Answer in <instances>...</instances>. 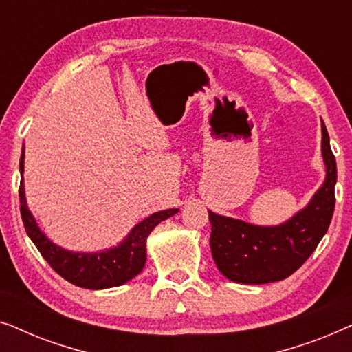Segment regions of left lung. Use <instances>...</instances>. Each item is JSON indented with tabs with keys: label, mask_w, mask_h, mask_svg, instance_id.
<instances>
[{
	"label": "left lung",
	"mask_w": 352,
	"mask_h": 352,
	"mask_svg": "<svg viewBox=\"0 0 352 352\" xmlns=\"http://www.w3.org/2000/svg\"><path fill=\"white\" fill-rule=\"evenodd\" d=\"M322 157L325 181L307 206L278 226H254L208 211L210 247L216 266L237 283H269L292 276L329 229L335 210L336 162L330 138L322 122Z\"/></svg>",
	"instance_id": "left-lung-1"
}]
</instances>
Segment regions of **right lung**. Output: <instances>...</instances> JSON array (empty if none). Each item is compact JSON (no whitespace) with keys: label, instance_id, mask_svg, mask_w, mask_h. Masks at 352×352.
<instances>
[{"label":"right lung","instance_id":"1","mask_svg":"<svg viewBox=\"0 0 352 352\" xmlns=\"http://www.w3.org/2000/svg\"><path fill=\"white\" fill-rule=\"evenodd\" d=\"M21 189H19V199H21V214L28 237L35 243L41 256L50 263V266L64 277L65 280L74 283L76 287L89 288V290H102V288H112L123 285L136 277L142 271L147 259L146 242L148 234L162 221L171 218L176 214L177 208L163 210L153 213L141 223L134 226L126 239L117 247L105 250L98 253H80L69 252L60 248L59 245L52 243L45 234L38 228L35 218L30 213L25 200V189H23V151L21 155Z\"/></svg>","mask_w":352,"mask_h":352}]
</instances>
